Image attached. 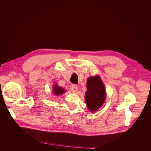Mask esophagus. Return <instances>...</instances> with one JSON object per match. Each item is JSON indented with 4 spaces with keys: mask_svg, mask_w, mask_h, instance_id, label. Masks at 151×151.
Here are the masks:
<instances>
[{
    "mask_svg": "<svg viewBox=\"0 0 151 151\" xmlns=\"http://www.w3.org/2000/svg\"><path fill=\"white\" fill-rule=\"evenodd\" d=\"M70 90L72 91V92H76L77 90V86L74 84H72L70 86Z\"/></svg>",
    "mask_w": 151,
    "mask_h": 151,
    "instance_id": "obj_1",
    "label": "esophagus"
}]
</instances>
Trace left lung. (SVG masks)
Segmentation results:
<instances>
[{"label":"left lung","instance_id":"1","mask_svg":"<svg viewBox=\"0 0 151 151\" xmlns=\"http://www.w3.org/2000/svg\"><path fill=\"white\" fill-rule=\"evenodd\" d=\"M85 100L91 111H96L102 106L106 99V91L101 78L96 76L87 81Z\"/></svg>","mask_w":151,"mask_h":151}]
</instances>
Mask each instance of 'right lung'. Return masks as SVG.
<instances>
[{"label":"right lung","mask_w":151,"mask_h":151,"mask_svg":"<svg viewBox=\"0 0 151 151\" xmlns=\"http://www.w3.org/2000/svg\"><path fill=\"white\" fill-rule=\"evenodd\" d=\"M53 91L54 94L58 96V95H61L62 94H63V93L65 92V89H63L62 88H60V87L58 86V85L55 84L53 86Z\"/></svg>","instance_id":"add662e5"}]
</instances>
